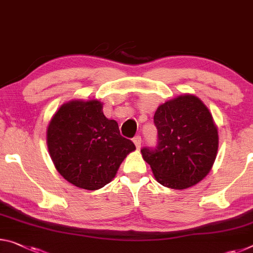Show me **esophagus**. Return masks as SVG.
<instances>
[{"mask_svg": "<svg viewBox=\"0 0 253 253\" xmlns=\"http://www.w3.org/2000/svg\"><path fill=\"white\" fill-rule=\"evenodd\" d=\"M133 142H134V144H135L136 148H137V150H139V148H141V144H142L141 136H135V137L133 138Z\"/></svg>", "mask_w": 253, "mask_h": 253, "instance_id": "34e87169", "label": "esophagus"}]
</instances>
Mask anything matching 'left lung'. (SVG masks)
Instances as JSON below:
<instances>
[{
	"mask_svg": "<svg viewBox=\"0 0 253 253\" xmlns=\"http://www.w3.org/2000/svg\"><path fill=\"white\" fill-rule=\"evenodd\" d=\"M158 145L143 147L156 181L171 189H186L206 177L218 150L213 116L192 94L164 102L156 109Z\"/></svg>",
	"mask_w": 253,
	"mask_h": 253,
	"instance_id": "1",
	"label": "left lung"
}]
</instances>
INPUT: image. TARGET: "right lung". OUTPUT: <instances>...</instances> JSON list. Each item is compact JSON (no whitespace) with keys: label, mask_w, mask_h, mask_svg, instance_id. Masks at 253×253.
I'll return each mask as SVG.
<instances>
[{"label":"right lung","mask_w":253,"mask_h":253,"mask_svg":"<svg viewBox=\"0 0 253 253\" xmlns=\"http://www.w3.org/2000/svg\"><path fill=\"white\" fill-rule=\"evenodd\" d=\"M47 146L62 177L87 190L109 183L124 159L136 150L120 135L117 122L103 115L98 100L61 106L48 125Z\"/></svg>","instance_id":"right-lung-1"}]
</instances>
